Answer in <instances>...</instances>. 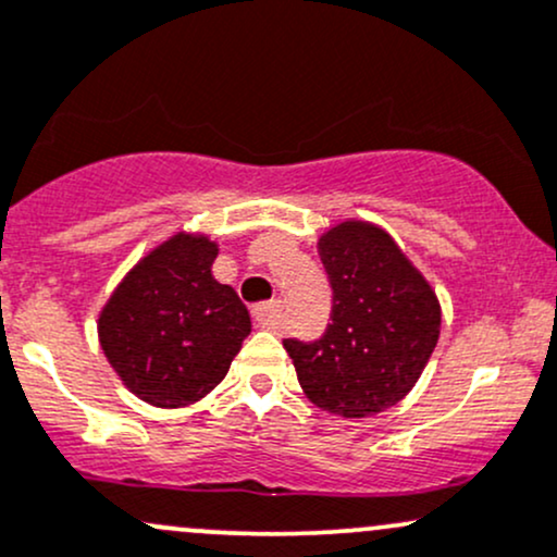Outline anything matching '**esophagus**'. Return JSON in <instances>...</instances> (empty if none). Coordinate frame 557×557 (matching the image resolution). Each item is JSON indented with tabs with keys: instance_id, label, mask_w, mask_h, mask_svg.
Here are the masks:
<instances>
[{
	"instance_id": "1",
	"label": "esophagus",
	"mask_w": 557,
	"mask_h": 557,
	"mask_svg": "<svg viewBox=\"0 0 557 557\" xmlns=\"http://www.w3.org/2000/svg\"><path fill=\"white\" fill-rule=\"evenodd\" d=\"M283 320V301H264V304H256L253 307V322L259 327L274 330Z\"/></svg>"
}]
</instances>
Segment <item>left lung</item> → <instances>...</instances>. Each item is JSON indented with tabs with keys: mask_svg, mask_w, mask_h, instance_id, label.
<instances>
[{
	"mask_svg": "<svg viewBox=\"0 0 557 557\" xmlns=\"http://www.w3.org/2000/svg\"><path fill=\"white\" fill-rule=\"evenodd\" d=\"M333 304L325 333L285 338L298 383L317 407L368 418L394 407L436 348V293L383 230L346 222L322 235Z\"/></svg>",
	"mask_w": 557,
	"mask_h": 557,
	"instance_id": "1",
	"label": "left lung"
}]
</instances>
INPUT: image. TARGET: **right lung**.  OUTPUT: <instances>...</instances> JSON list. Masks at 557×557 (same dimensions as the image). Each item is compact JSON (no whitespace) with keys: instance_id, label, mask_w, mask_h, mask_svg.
<instances>
[{"instance_id":"right-lung-1","label":"right lung","mask_w":557,"mask_h":557,"mask_svg":"<svg viewBox=\"0 0 557 557\" xmlns=\"http://www.w3.org/2000/svg\"><path fill=\"white\" fill-rule=\"evenodd\" d=\"M216 246L176 235L126 274L100 314L121 381L156 407L193 405L227 375L250 333L246 304L213 280Z\"/></svg>"}]
</instances>
